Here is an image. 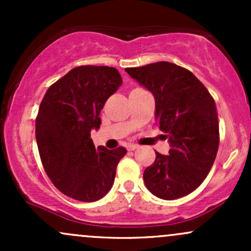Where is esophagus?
Returning a JSON list of instances; mask_svg holds the SVG:
<instances>
[{
    "label": "esophagus",
    "mask_w": 251,
    "mask_h": 251,
    "mask_svg": "<svg viewBox=\"0 0 251 251\" xmlns=\"http://www.w3.org/2000/svg\"><path fill=\"white\" fill-rule=\"evenodd\" d=\"M138 148H139V146L138 145H135V144H131V145H128V150L129 151H134V150H137Z\"/></svg>",
    "instance_id": "1"
}]
</instances>
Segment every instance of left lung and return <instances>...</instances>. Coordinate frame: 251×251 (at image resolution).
Returning <instances> with one entry per match:
<instances>
[{"instance_id": "left-lung-1", "label": "left lung", "mask_w": 251, "mask_h": 251, "mask_svg": "<svg viewBox=\"0 0 251 251\" xmlns=\"http://www.w3.org/2000/svg\"><path fill=\"white\" fill-rule=\"evenodd\" d=\"M125 71L153 94L155 122L170 144L168 155L155 152L153 164L144 171V183L162 200L184 197L203 183L217 154L220 128L214 99L191 72L175 63Z\"/></svg>"}]
</instances>
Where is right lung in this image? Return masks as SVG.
<instances>
[{"instance_id": "add662e5", "label": "right lung", "mask_w": 251, "mask_h": 251, "mask_svg": "<svg viewBox=\"0 0 251 251\" xmlns=\"http://www.w3.org/2000/svg\"><path fill=\"white\" fill-rule=\"evenodd\" d=\"M122 83L116 68L79 66L43 97L35 123L37 148L46 174L68 197L96 201L113 185L126 150L96 149L91 131L100 128V111Z\"/></svg>"}]
</instances>
